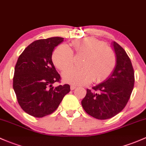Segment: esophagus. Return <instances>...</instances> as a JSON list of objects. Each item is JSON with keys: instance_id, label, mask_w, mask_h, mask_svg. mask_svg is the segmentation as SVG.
Returning a JSON list of instances; mask_svg holds the SVG:
<instances>
[{"instance_id": "34e87169", "label": "esophagus", "mask_w": 146, "mask_h": 146, "mask_svg": "<svg viewBox=\"0 0 146 146\" xmlns=\"http://www.w3.org/2000/svg\"><path fill=\"white\" fill-rule=\"evenodd\" d=\"M76 88V86H70V88H71L72 90H74L75 88Z\"/></svg>"}]
</instances>
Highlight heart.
<instances>
[{
	"mask_svg": "<svg viewBox=\"0 0 146 146\" xmlns=\"http://www.w3.org/2000/svg\"><path fill=\"white\" fill-rule=\"evenodd\" d=\"M76 54H84L81 68H71L62 73L65 82L72 85H86L94 80L101 83L106 80L113 72L116 65V56L113 50L106 46L104 42L93 38L77 39L71 43ZM52 60L55 66L64 71L72 65L73 51L65 44L54 50Z\"/></svg>",
	"mask_w": 146,
	"mask_h": 146,
	"instance_id": "1",
	"label": "heart"
}]
</instances>
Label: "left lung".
<instances>
[{
  "mask_svg": "<svg viewBox=\"0 0 146 146\" xmlns=\"http://www.w3.org/2000/svg\"><path fill=\"white\" fill-rule=\"evenodd\" d=\"M116 54V65L106 81L87 89L81 101L83 108L90 116L106 120L120 113L131 96L134 86V71L131 60L120 45L113 43Z\"/></svg>",
  "mask_w": 146,
  "mask_h": 146,
  "instance_id": "obj_1",
  "label": "left lung"
}]
</instances>
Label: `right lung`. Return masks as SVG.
Segmentation results:
<instances>
[{
    "label": "right lung",
    "mask_w": 146,
    "mask_h": 146,
    "mask_svg": "<svg viewBox=\"0 0 146 146\" xmlns=\"http://www.w3.org/2000/svg\"><path fill=\"white\" fill-rule=\"evenodd\" d=\"M63 40L55 37L34 41L17 60L13 88L21 109L33 117L52 113L70 91L68 84L52 86L61 79L51 60L52 52Z\"/></svg>",
    "instance_id": "right-lung-1"
}]
</instances>
